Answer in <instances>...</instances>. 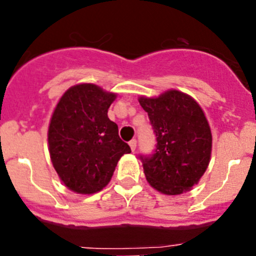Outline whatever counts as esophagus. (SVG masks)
<instances>
[{"label": "esophagus", "mask_w": 256, "mask_h": 256, "mask_svg": "<svg viewBox=\"0 0 256 256\" xmlns=\"http://www.w3.org/2000/svg\"><path fill=\"white\" fill-rule=\"evenodd\" d=\"M128 144H130L131 150H132V151H135L136 146H138V140H136V138H132V140H131L130 142H128Z\"/></svg>", "instance_id": "1"}]
</instances>
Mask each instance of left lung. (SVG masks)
I'll return each instance as SVG.
<instances>
[{"label":"left lung","instance_id":"1","mask_svg":"<svg viewBox=\"0 0 256 256\" xmlns=\"http://www.w3.org/2000/svg\"><path fill=\"white\" fill-rule=\"evenodd\" d=\"M138 102L156 136L152 154H138L146 180L164 194L190 190L210 158L212 134L204 112L192 98L177 90Z\"/></svg>","mask_w":256,"mask_h":256}]
</instances>
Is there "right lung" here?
<instances>
[{
    "instance_id": "obj_1",
    "label": "right lung",
    "mask_w": 256,
    "mask_h": 256,
    "mask_svg": "<svg viewBox=\"0 0 256 256\" xmlns=\"http://www.w3.org/2000/svg\"><path fill=\"white\" fill-rule=\"evenodd\" d=\"M116 95L94 84H79L60 98L48 130L49 154L69 190L92 194L112 180L122 154L131 148L108 118Z\"/></svg>"
}]
</instances>
